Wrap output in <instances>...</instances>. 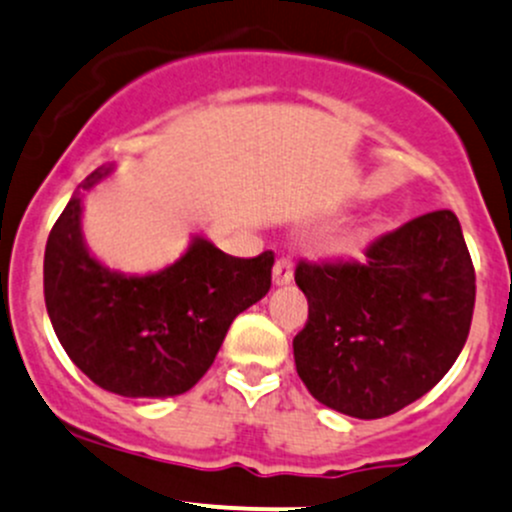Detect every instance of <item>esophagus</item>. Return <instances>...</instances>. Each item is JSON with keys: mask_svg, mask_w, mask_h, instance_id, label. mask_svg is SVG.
Wrapping results in <instances>:
<instances>
[{"mask_svg": "<svg viewBox=\"0 0 512 512\" xmlns=\"http://www.w3.org/2000/svg\"><path fill=\"white\" fill-rule=\"evenodd\" d=\"M272 279L277 287H284V284H289L294 279V262L289 255H282L277 257V262H274V270H272Z\"/></svg>", "mask_w": 512, "mask_h": 512, "instance_id": "obj_1", "label": "esophagus"}]
</instances>
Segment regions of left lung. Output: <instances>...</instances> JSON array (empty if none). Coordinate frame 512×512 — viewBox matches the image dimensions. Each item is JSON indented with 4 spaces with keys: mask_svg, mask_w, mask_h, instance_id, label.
Masks as SVG:
<instances>
[{
    "mask_svg": "<svg viewBox=\"0 0 512 512\" xmlns=\"http://www.w3.org/2000/svg\"><path fill=\"white\" fill-rule=\"evenodd\" d=\"M363 260H299L309 319L294 363L321 405L378 419L427 395L459 358L476 272L451 211H434L365 247Z\"/></svg>",
    "mask_w": 512,
    "mask_h": 512,
    "instance_id": "left-lung-1",
    "label": "left lung"
}]
</instances>
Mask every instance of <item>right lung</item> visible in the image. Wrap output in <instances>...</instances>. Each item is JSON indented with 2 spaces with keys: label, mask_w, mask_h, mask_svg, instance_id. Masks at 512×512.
Returning a JSON list of instances; mask_svg holds the SVG:
<instances>
[{
  "label": "right lung",
  "mask_w": 512,
  "mask_h": 512,
  "mask_svg": "<svg viewBox=\"0 0 512 512\" xmlns=\"http://www.w3.org/2000/svg\"><path fill=\"white\" fill-rule=\"evenodd\" d=\"M105 174L95 169L80 188ZM272 265V250L245 260L196 238L166 270L122 277L88 255L73 196L48 235L43 299L63 351L95 385L174 397L206 375L235 316L270 292Z\"/></svg>",
  "instance_id": "add662e5"
}]
</instances>
